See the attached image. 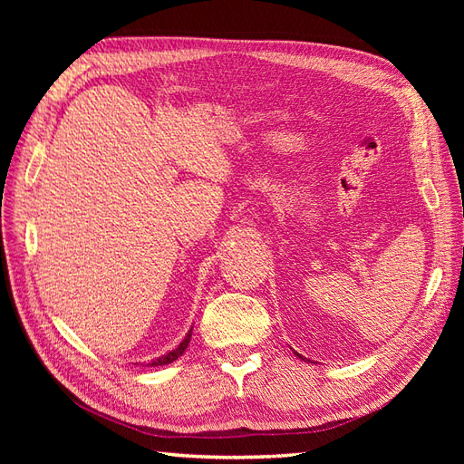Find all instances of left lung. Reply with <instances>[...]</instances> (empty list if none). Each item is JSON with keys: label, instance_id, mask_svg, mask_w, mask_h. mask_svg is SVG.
I'll return each mask as SVG.
<instances>
[{"label": "left lung", "instance_id": "obj_1", "mask_svg": "<svg viewBox=\"0 0 464 464\" xmlns=\"http://www.w3.org/2000/svg\"><path fill=\"white\" fill-rule=\"evenodd\" d=\"M296 356H298V358H304V356H300V354H296Z\"/></svg>", "mask_w": 464, "mask_h": 464}]
</instances>
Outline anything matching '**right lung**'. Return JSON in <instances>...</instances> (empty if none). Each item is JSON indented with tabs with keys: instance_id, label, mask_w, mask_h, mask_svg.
Here are the masks:
<instances>
[{
	"instance_id": "add662e5",
	"label": "right lung",
	"mask_w": 464,
	"mask_h": 464,
	"mask_svg": "<svg viewBox=\"0 0 464 464\" xmlns=\"http://www.w3.org/2000/svg\"><path fill=\"white\" fill-rule=\"evenodd\" d=\"M191 333H193V327L188 331V334H186V339L181 341L179 344H178V348H174V350H170V353L168 354H164V356H159V358H154V360H150L147 366H150V368H154V366H166V363H172L174 360H178L181 354L186 353V348H188V344H189V341H191Z\"/></svg>"
}]
</instances>
